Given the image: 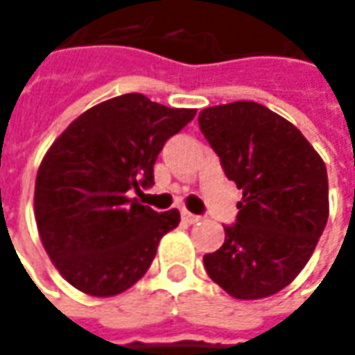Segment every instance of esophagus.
Wrapping results in <instances>:
<instances>
[{
	"instance_id": "esophagus-1",
	"label": "esophagus",
	"mask_w": 355,
	"mask_h": 355,
	"mask_svg": "<svg viewBox=\"0 0 355 355\" xmlns=\"http://www.w3.org/2000/svg\"><path fill=\"white\" fill-rule=\"evenodd\" d=\"M182 219H184L185 223H198L201 221V215H196V213H189L187 209L182 211Z\"/></svg>"
}]
</instances>
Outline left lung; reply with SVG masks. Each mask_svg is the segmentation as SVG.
I'll return each mask as SVG.
<instances>
[{"label":"left lung","instance_id":"left-lung-1","mask_svg":"<svg viewBox=\"0 0 355 355\" xmlns=\"http://www.w3.org/2000/svg\"><path fill=\"white\" fill-rule=\"evenodd\" d=\"M199 128L229 180L243 189L235 225L203 257L213 282L239 300L288 286L304 268L328 221V173L288 120L251 101L199 112Z\"/></svg>","mask_w":355,"mask_h":355}]
</instances>
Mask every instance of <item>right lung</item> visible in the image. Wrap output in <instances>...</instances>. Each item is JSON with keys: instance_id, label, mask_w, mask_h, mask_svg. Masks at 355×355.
Instances as JSON below:
<instances>
[{"instance_id": "1", "label": "right lung", "mask_w": 355, "mask_h": 355, "mask_svg": "<svg viewBox=\"0 0 355 355\" xmlns=\"http://www.w3.org/2000/svg\"><path fill=\"white\" fill-rule=\"evenodd\" d=\"M196 116L130 92L83 112L53 142L35 180L39 237L62 279L90 296L128 291L180 211L128 198L154 185L164 144Z\"/></svg>"}]
</instances>
